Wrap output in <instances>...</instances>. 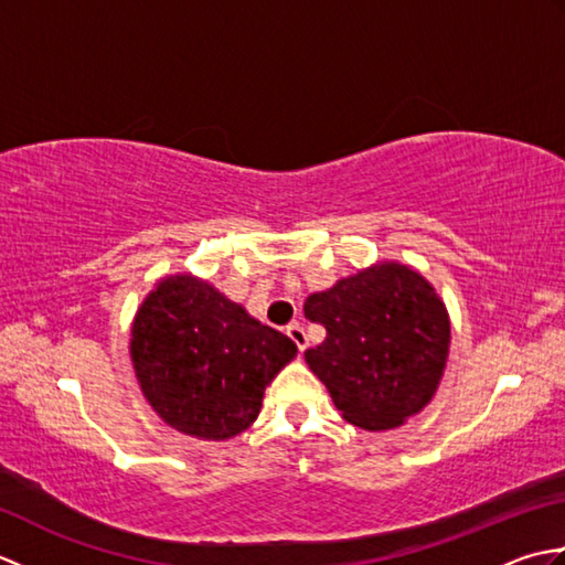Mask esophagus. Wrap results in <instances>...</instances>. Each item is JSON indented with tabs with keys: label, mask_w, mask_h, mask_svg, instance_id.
Segmentation results:
<instances>
[{
	"label": "esophagus",
	"mask_w": 565,
	"mask_h": 565,
	"mask_svg": "<svg viewBox=\"0 0 565 565\" xmlns=\"http://www.w3.org/2000/svg\"><path fill=\"white\" fill-rule=\"evenodd\" d=\"M286 334H289V340L296 344V350H298V354H303V350H306V344H308V338H306V330L298 326V322H294V326H289L286 328Z\"/></svg>",
	"instance_id": "34e87169"
}]
</instances>
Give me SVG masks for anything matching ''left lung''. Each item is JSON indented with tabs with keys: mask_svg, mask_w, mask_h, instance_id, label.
<instances>
[{
	"mask_svg": "<svg viewBox=\"0 0 565 565\" xmlns=\"http://www.w3.org/2000/svg\"><path fill=\"white\" fill-rule=\"evenodd\" d=\"M303 313L328 332L306 350V362L347 423L391 429L431 401L451 328L447 308L417 271L376 264L308 296Z\"/></svg>",
	"mask_w": 565,
	"mask_h": 565,
	"instance_id": "left-lung-1",
	"label": "left lung"
}]
</instances>
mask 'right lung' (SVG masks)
I'll use <instances>...</instances> for the list:
<instances>
[{
	"mask_svg": "<svg viewBox=\"0 0 565 565\" xmlns=\"http://www.w3.org/2000/svg\"><path fill=\"white\" fill-rule=\"evenodd\" d=\"M296 344L249 318L189 274L158 284L130 330V359L152 411L201 439H227L255 423L264 388Z\"/></svg>",
	"mask_w": 565,
	"mask_h": 565,
	"instance_id": "right-lung-1",
	"label": "right lung"
}]
</instances>
